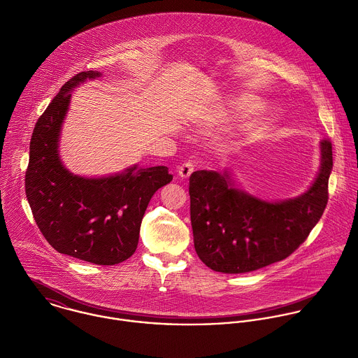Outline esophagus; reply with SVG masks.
<instances>
[{
    "instance_id": "obj_1",
    "label": "esophagus",
    "mask_w": 358,
    "mask_h": 358,
    "mask_svg": "<svg viewBox=\"0 0 358 358\" xmlns=\"http://www.w3.org/2000/svg\"><path fill=\"white\" fill-rule=\"evenodd\" d=\"M194 169H195L194 163H191V162L182 163V164L178 167V176H180L181 178H188V177L192 174Z\"/></svg>"
}]
</instances>
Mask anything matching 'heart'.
I'll return each instance as SVG.
<instances>
[{
	"instance_id": "b5f03b06",
	"label": "heart",
	"mask_w": 358,
	"mask_h": 358,
	"mask_svg": "<svg viewBox=\"0 0 358 358\" xmlns=\"http://www.w3.org/2000/svg\"><path fill=\"white\" fill-rule=\"evenodd\" d=\"M259 111V103L250 99V97H243L231 101L229 104V108L226 113H233V114H240V115H252Z\"/></svg>"
}]
</instances>
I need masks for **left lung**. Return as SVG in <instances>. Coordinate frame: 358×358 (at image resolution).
Here are the masks:
<instances>
[{"label":"left lung","instance_id":"obj_1","mask_svg":"<svg viewBox=\"0 0 358 358\" xmlns=\"http://www.w3.org/2000/svg\"><path fill=\"white\" fill-rule=\"evenodd\" d=\"M321 169L307 192L266 202L233 185L229 173L189 177L191 224L199 259L222 273H247L286 259L310 236L328 203L332 142H321Z\"/></svg>","mask_w":358,"mask_h":358}]
</instances>
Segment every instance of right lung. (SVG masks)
I'll list each match as a JSON object with an SVG mask.
<instances>
[{"instance_id":"add662e5","label":"right lung","mask_w":358,"mask_h":358,"mask_svg":"<svg viewBox=\"0 0 358 358\" xmlns=\"http://www.w3.org/2000/svg\"><path fill=\"white\" fill-rule=\"evenodd\" d=\"M100 75L76 73L37 120L24 191L37 227L55 251L94 265H115L135 252L148 203L173 176L166 166H132L115 176L85 178L62 166L58 141L71 90Z\"/></svg>"}]
</instances>
